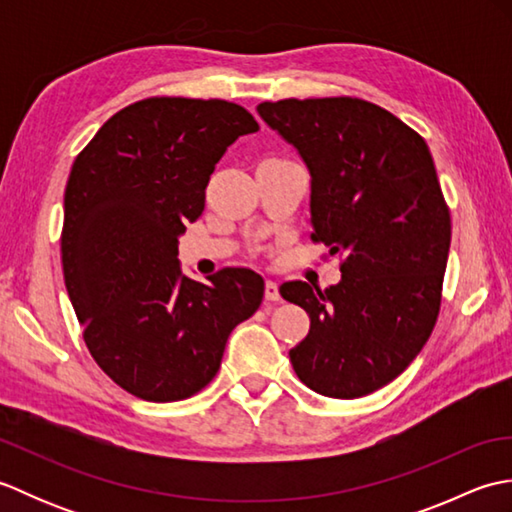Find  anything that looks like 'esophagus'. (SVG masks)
Masks as SVG:
<instances>
[{
  "label": "esophagus",
  "instance_id": "1",
  "mask_svg": "<svg viewBox=\"0 0 512 512\" xmlns=\"http://www.w3.org/2000/svg\"><path fill=\"white\" fill-rule=\"evenodd\" d=\"M264 297H266V301H279V299H281V295H279V286L275 284L273 279H268V281H266Z\"/></svg>",
  "mask_w": 512,
  "mask_h": 512
}]
</instances>
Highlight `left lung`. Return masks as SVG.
Segmentation results:
<instances>
[{
  "label": "left lung",
  "instance_id": "obj_1",
  "mask_svg": "<svg viewBox=\"0 0 512 512\" xmlns=\"http://www.w3.org/2000/svg\"><path fill=\"white\" fill-rule=\"evenodd\" d=\"M257 112L310 171V237L343 255L336 286L279 288L310 314L290 363L317 394L367 396L405 372L440 312L451 217L431 151L400 118L350 96Z\"/></svg>",
  "mask_w": 512,
  "mask_h": 512
}]
</instances>
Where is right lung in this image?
<instances>
[{
    "label": "right lung",
    "mask_w": 512,
    "mask_h": 512,
    "mask_svg": "<svg viewBox=\"0 0 512 512\" xmlns=\"http://www.w3.org/2000/svg\"><path fill=\"white\" fill-rule=\"evenodd\" d=\"M257 121L242 105L154 96L116 112L76 156L63 198L65 288L94 361L136 398L198 394L228 334L253 317L264 279L182 275L178 237L204 211L224 151Z\"/></svg>",
    "instance_id": "add662e5"
}]
</instances>
